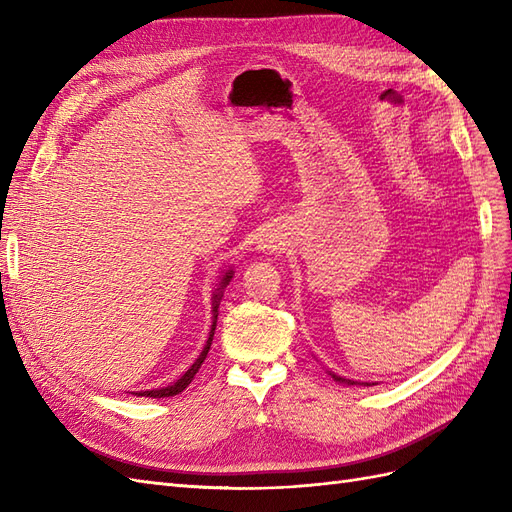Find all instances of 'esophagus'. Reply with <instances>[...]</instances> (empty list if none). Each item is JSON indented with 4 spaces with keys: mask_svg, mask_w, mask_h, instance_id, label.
<instances>
[{
    "mask_svg": "<svg viewBox=\"0 0 512 512\" xmlns=\"http://www.w3.org/2000/svg\"><path fill=\"white\" fill-rule=\"evenodd\" d=\"M277 241L275 239H262V243H260V250H275V245Z\"/></svg>",
    "mask_w": 512,
    "mask_h": 512,
    "instance_id": "obj_1",
    "label": "esophagus"
}]
</instances>
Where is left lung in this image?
<instances>
[{"label": "left lung", "instance_id": "8db88e82", "mask_svg": "<svg viewBox=\"0 0 512 512\" xmlns=\"http://www.w3.org/2000/svg\"><path fill=\"white\" fill-rule=\"evenodd\" d=\"M329 376L335 380V382H339V384H361V382H354V380H348V378H342V376H337V374H333V371H329ZM365 386H371L369 382H365Z\"/></svg>", "mask_w": 512, "mask_h": 512}]
</instances>
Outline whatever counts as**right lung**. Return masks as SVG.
Segmentation results:
<instances>
[{
	"label": "right lung",
	"instance_id": "add662e5",
	"mask_svg": "<svg viewBox=\"0 0 512 512\" xmlns=\"http://www.w3.org/2000/svg\"><path fill=\"white\" fill-rule=\"evenodd\" d=\"M232 275H235V271L232 269H226L224 271V275H222V280H220V286L215 288V292H213V297H211V320H213V324H211V331H209V337H207V344H205V348H203V352L198 354V359L190 365V369L185 371V374L179 378V380H175V382H170L168 386H162V389H151V391H138V393H134L136 397H151V399H160V397H173V395H179L185 386H188L192 380H194V376H196V371L200 369V365H203V361L207 359V352H209V348H211V342H213V333H215V324H218V309H220V301H222V297H224V288L230 284V280H232Z\"/></svg>",
	"mask_w": 512,
	"mask_h": 512
}]
</instances>
